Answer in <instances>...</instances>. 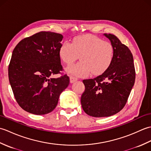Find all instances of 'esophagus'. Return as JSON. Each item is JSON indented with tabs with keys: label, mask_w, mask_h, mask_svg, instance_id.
<instances>
[{
	"label": "esophagus",
	"mask_w": 151,
	"mask_h": 151,
	"mask_svg": "<svg viewBox=\"0 0 151 151\" xmlns=\"http://www.w3.org/2000/svg\"><path fill=\"white\" fill-rule=\"evenodd\" d=\"M77 80H78V78L75 77V76H70V83L75 82H76V81H77Z\"/></svg>",
	"instance_id": "obj_1"
}]
</instances>
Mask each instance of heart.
I'll return each instance as SVG.
<instances>
[{"label":"heart","mask_w":151,"mask_h":151,"mask_svg":"<svg viewBox=\"0 0 151 151\" xmlns=\"http://www.w3.org/2000/svg\"><path fill=\"white\" fill-rule=\"evenodd\" d=\"M59 55L67 65H70L79 58L75 65L69 67L67 71L77 76H86L103 73L113 61L114 48L108 41L93 35H85L74 38L70 43L65 41L60 46Z\"/></svg>","instance_id":"b5f03b06"}]
</instances>
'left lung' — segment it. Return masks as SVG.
Instances as JSON below:
<instances>
[{"label":"left lung","mask_w":151,"mask_h":151,"mask_svg":"<svg viewBox=\"0 0 151 151\" xmlns=\"http://www.w3.org/2000/svg\"><path fill=\"white\" fill-rule=\"evenodd\" d=\"M114 48L110 66L95 78L83 81L85 91L81 97L83 110L95 117L113 115L126 104L135 82L132 54L114 34H104Z\"/></svg>","instance_id":"1"}]
</instances>
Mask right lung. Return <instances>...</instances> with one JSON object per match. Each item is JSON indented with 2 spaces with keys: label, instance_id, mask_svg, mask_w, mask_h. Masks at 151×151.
<instances>
[{
  "label": "right lung",
  "instance_id": "obj_1",
  "mask_svg": "<svg viewBox=\"0 0 151 151\" xmlns=\"http://www.w3.org/2000/svg\"><path fill=\"white\" fill-rule=\"evenodd\" d=\"M63 37L60 34L40 32L24 38L13 50L9 81L18 104L29 113H50L69 84V77L62 73L59 55ZM57 73L61 76L52 78Z\"/></svg>",
  "mask_w": 151,
  "mask_h": 151
}]
</instances>
